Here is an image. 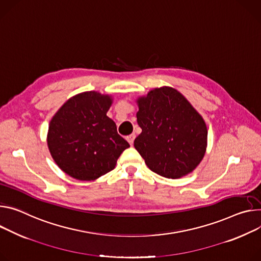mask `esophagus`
I'll return each mask as SVG.
<instances>
[{
    "instance_id": "34e87169",
    "label": "esophagus",
    "mask_w": 261,
    "mask_h": 261,
    "mask_svg": "<svg viewBox=\"0 0 261 261\" xmlns=\"http://www.w3.org/2000/svg\"><path fill=\"white\" fill-rule=\"evenodd\" d=\"M126 139L128 140V143L131 145V146H133V143H134V139H135V134H130V135H128L127 137H126Z\"/></svg>"
}]
</instances>
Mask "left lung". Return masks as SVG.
Masks as SVG:
<instances>
[{"instance_id": "8db88e82", "label": "left lung", "mask_w": 261, "mask_h": 261, "mask_svg": "<svg viewBox=\"0 0 261 261\" xmlns=\"http://www.w3.org/2000/svg\"><path fill=\"white\" fill-rule=\"evenodd\" d=\"M141 133L134 147L148 168L165 178L192 173L207 147V127L182 93L169 86L154 88L136 100Z\"/></svg>"}]
</instances>
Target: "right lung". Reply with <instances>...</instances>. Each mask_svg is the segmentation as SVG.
Wrapping results in <instances>:
<instances>
[{
	"label": "right lung",
	"mask_w": 261,
	"mask_h": 261,
	"mask_svg": "<svg viewBox=\"0 0 261 261\" xmlns=\"http://www.w3.org/2000/svg\"><path fill=\"white\" fill-rule=\"evenodd\" d=\"M112 98L85 91L68 99L49 125L48 147L58 167L81 181L96 180L115 168L130 147L106 113Z\"/></svg>",
	"instance_id": "right-lung-1"
}]
</instances>
